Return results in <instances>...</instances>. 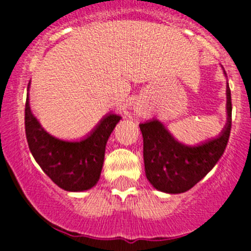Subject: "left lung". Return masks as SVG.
Listing matches in <instances>:
<instances>
[{
    "instance_id": "left-lung-1",
    "label": "left lung",
    "mask_w": 251,
    "mask_h": 251,
    "mask_svg": "<svg viewBox=\"0 0 251 251\" xmlns=\"http://www.w3.org/2000/svg\"><path fill=\"white\" fill-rule=\"evenodd\" d=\"M224 70V68H223ZM226 76V73L224 70ZM231 93L226 85V124L217 137L196 146L179 143L157 119L139 124L143 136L146 177L166 194H182L194 187L223 156L231 129Z\"/></svg>"
}]
</instances>
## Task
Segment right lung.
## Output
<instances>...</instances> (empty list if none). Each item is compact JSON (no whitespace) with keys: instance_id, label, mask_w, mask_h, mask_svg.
I'll use <instances>...</instances> for the list:
<instances>
[{"instance_id":"add662e5","label":"right lung","mask_w":251,"mask_h":251,"mask_svg":"<svg viewBox=\"0 0 251 251\" xmlns=\"http://www.w3.org/2000/svg\"><path fill=\"white\" fill-rule=\"evenodd\" d=\"M121 118L109 113L83 139L63 141L46 132L32 114L27 93L25 130L28 148L40 167L60 188L70 192L86 191L99 181L106 142Z\"/></svg>"}]
</instances>
